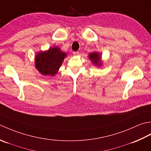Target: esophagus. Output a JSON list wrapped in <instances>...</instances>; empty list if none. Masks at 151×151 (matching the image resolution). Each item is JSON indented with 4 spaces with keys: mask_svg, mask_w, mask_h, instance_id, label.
Wrapping results in <instances>:
<instances>
[{
    "mask_svg": "<svg viewBox=\"0 0 151 151\" xmlns=\"http://www.w3.org/2000/svg\"><path fill=\"white\" fill-rule=\"evenodd\" d=\"M73 54L74 55H78L79 54V51H73Z\"/></svg>",
    "mask_w": 151,
    "mask_h": 151,
    "instance_id": "1",
    "label": "esophagus"
}]
</instances>
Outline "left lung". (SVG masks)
Returning a JSON list of instances; mask_svg holds the SVG:
<instances>
[{"mask_svg": "<svg viewBox=\"0 0 151 151\" xmlns=\"http://www.w3.org/2000/svg\"><path fill=\"white\" fill-rule=\"evenodd\" d=\"M100 58L101 56L98 53H96V52H94V53H92L89 55V58L91 60L93 64L99 66L101 64Z\"/></svg>", "mask_w": 151, "mask_h": 151, "instance_id": "obj_1", "label": "left lung"}]
</instances>
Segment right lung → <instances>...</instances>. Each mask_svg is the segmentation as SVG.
<instances>
[{"label": "right lung", "instance_id": "add662e5", "mask_svg": "<svg viewBox=\"0 0 151 151\" xmlns=\"http://www.w3.org/2000/svg\"><path fill=\"white\" fill-rule=\"evenodd\" d=\"M66 53L58 47H53L45 52H40L36 56V67L43 75L54 76L62 64Z\"/></svg>", "mask_w": 151, "mask_h": 151}]
</instances>
